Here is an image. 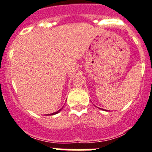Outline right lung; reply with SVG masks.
<instances>
[{"label":"right lung","instance_id":"obj_1","mask_svg":"<svg viewBox=\"0 0 152 152\" xmlns=\"http://www.w3.org/2000/svg\"><path fill=\"white\" fill-rule=\"evenodd\" d=\"M61 109H60L59 110H58V111H57V112H56V113H52V114H49V115H55V114H57L58 113H59L60 111H61Z\"/></svg>","mask_w":152,"mask_h":152}]
</instances>
